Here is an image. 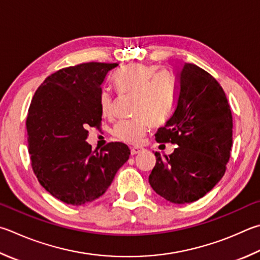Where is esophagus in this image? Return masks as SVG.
Here are the masks:
<instances>
[{
  "instance_id": "esophagus-1",
  "label": "esophagus",
  "mask_w": 260,
  "mask_h": 260,
  "mask_svg": "<svg viewBox=\"0 0 260 260\" xmlns=\"http://www.w3.org/2000/svg\"><path fill=\"white\" fill-rule=\"evenodd\" d=\"M141 151H143L142 148H136V146H135V148H132V149H131V154H132V155L139 154V153L141 152Z\"/></svg>"
}]
</instances>
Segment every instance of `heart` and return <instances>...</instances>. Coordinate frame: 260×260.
I'll return each mask as SVG.
<instances>
[{
  "label": "heart",
  "mask_w": 260,
  "mask_h": 260,
  "mask_svg": "<svg viewBox=\"0 0 260 260\" xmlns=\"http://www.w3.org/2000/svg\"><path fill=\"white\" fill-rule=\"evenodd\" d=\"M157 66L129 63L116 73L114 81L121 92L135 93V112L142 114L133 119L118 122L114 135L126 143H138L151 125L166 120L175 99V83L168 70H158ZM102 116L114 114V96L110 91L102 89L99 95Z\"/></svg>",
  "instance_id": "heart-1"
}]
</instances>
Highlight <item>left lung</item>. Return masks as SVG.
I'll list each match as a JSON object with an SVG mask.
<instances>
[{"label": "left lung", "mask_w": 260, "mask_h": 260, "mask_svg": "<svg viewBox=\"0 0 260 260\" xmlns=\"http://www.w3.org/2000/svg\"><path fill=\"white\" fill-rule=\"evenodd\" d=\"M177 76L175 107L155 141L178 146L165 158L154 153L149 183L164 199L182 205L206 196L224 176L233 119L225 92L209 73L185 63Z\"/></svg>", "instance_id": "left-lung-1"}]
</instances>
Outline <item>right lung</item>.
Wrapping results in <instances>:
<instances>
[{
  "instance_id": "right-lung-1",
  "label": "right lung",
  "mask_w": 260,
  "mask_h": 260,
  "mask_svg": "<svg viewBox=\"0 0 260 260\" xmlns=\"http://www.w3.org/2000/svg\"><path fill=\"white\" fill-rule=\"evenodd\" d=\"M117 66L87 62L60 69L36 89L28 109L32 171L51 196L67 205L100 198L129 158L124 143L111 142L93 151L86 142L88 127L101 125V85Z\"/></svg>"
}]
</instances>
